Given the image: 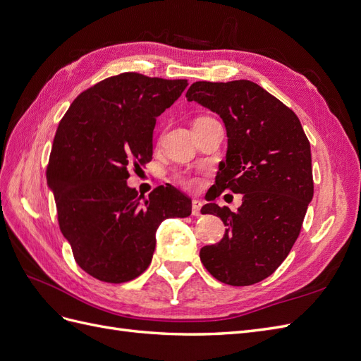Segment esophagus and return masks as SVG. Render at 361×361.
Here are the masks:
<instances>
[{
	"label": "esophagus",
	"instance_id": "esophagus-1",
	"mask_svg": "<svg viewBox=\"0 0 361 361\" xmlns=\"http://www.w3.org/2000/svg\"><path fill=\"white\" fill-rule=\"evenodd\" d=\"M202 206L203 203L200 200H192V207H191V212L194 216H199L200 211H202Z\"/></svg>",
	"mask_w": 361,
	"mask_h": 361
}]
</instances>
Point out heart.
Returning <instances> with one entry per match:
<instances>
[{"instance_id": "heart-1", "label": "heart", "mask_w": 361, "mask_h": 361, "mask_svg": "<svg viewBox=\"0 0 361 361\" xmlns=\"http://www.w3.org/2000/svg\"><path fill=\"white\" fill-rule=\"evenodd\" d=\"M176 179L183 185L185 188H188V190H195L199 185V180L195 178L188 176V174H176Z\"/></svg>"}]
</instances>
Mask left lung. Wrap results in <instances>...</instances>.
I'll list each match as a JSON object with an SVG mask.
<instances>
[{"label": "left lung", "mask_w": 361, "mask_h": 361, "mask_svg": "<svg viewBox=\"0 0 361 361\" xmlns=\"http://www.w3.org/2000/svg\"><path fill=\"white\" fill-rule=\"evenodd\" d=\"M185 97L220 114L227 130L209 200L223 191L243 194L238 212L202 207L227 228L220 243L200 250V260L226 285H255L281 265L301 232L313 197L310 143L297 114L253 81H197Z\"/></svg>", "instance_id": "1"}]
</instances>
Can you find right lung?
Segmentation results:
<instances>
[{
	"instance_id": "add662e5",
	"label": "right lung",
	"mask_w": 361,
	"mask_h": 361,
	"mask_svg": "<svg viewBox=\"0 0 361 361\" xmlns=\"http://www.w3.org/2000/svg\"><path fill=\"white\" fill-rule=\"evenodd\" d=\"M187 85L125 72L76 96L60 120L47 180L75 262L97 280L125 283L143 274L158 226L191 214V199L171 185L143 199L126 183L129 169L152 159L157 117Z\"/></svg>"
}]
</instances>
